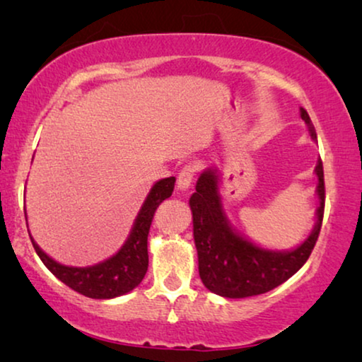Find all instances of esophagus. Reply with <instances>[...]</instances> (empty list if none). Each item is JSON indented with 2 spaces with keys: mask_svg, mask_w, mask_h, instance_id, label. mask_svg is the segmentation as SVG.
<instances>
[{
  "mask_svg": "<svg viewBox=\"0 0 362 362\" xmlns=\"http://www.w3.org/2000/svg\"><path fill=\"white\" fill-rule=\"evenodd\" d=\"M197 170H199V168H197L196 165H186L185 168H182L180 176H177V189L186 191L187 187L191 186V182L194 181Z\"/></svg>",
  "mask_w": 362,
  "mask_h": 362,
  "instance_id": "1",
  "label": "esophagus"
}]
</instances>
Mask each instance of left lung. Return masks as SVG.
I'll use <instances>...</instances> for the list:
<instances>
[{
	"mask_svg": "<svg viewBox=\"0 0 362 362\" xmlns=\"http://www.w3.org/2000/svg\"><path fill=\"white\" fill-rule=\"evenodd\" d=\"M301 118L308 125L311 138L316 140L315 127L305 108H301ZM316 176L320 207L313 232L295 250L272 252L260 249L230 229L222 211L216 171L202 173L189 206L199 276L206 288L227 298H245L274 290L303 267L318 240L325 214V175L321 160L316 165Z\"/></svg>",
	"mask_w": 362,
	"mask_h": 362,
	"instance_id": "left-lung-1",
	"label": "left lung"
}]
</instances>
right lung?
I'll use <instances>...</instances> for the list:
<instances>
[{
	"instance_id": "1",
	"label": "right lung",
	"mask_w": 362,
	"mask_h": 362,
	"mask_svg": "<svg viewBox=\"0 0 362 362\" xmlns=\"http://www.w3.org/2000/svg\"><path fill=\"white\" fill-rule=\"evenodd\" d=\"M175 176L165 177L151 187L140 214H138L135 226L125 245L120 252L110 259L86 269L77 267H66L57 264L51 257L44 254L39 245L33 240V247L42 260V264L57 276L62 284L71 286L72 290L88 296V298L105 300L125 295L132 291L145 276L148 270V232L153 221V216L158 206L168 199L175 189ZM26 214V212H24Z\"/></svg>"
}]
</instances>
